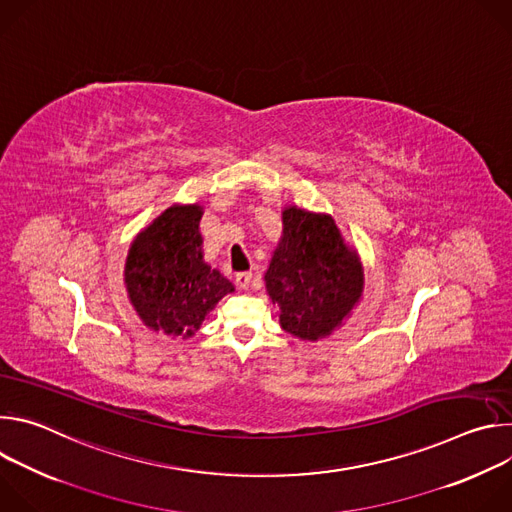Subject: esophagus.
<instances>
[{"label":"esophagus","mask_w":512,"mask_h":512,"mask_svg":"<svg viewBox=\"0 0 512 512\" xmlns=\"http://www.w3.org/2000/svg\"><path fill=\"white\" fill-rule=\"evenodd\" d=\"M235 283H237V287H241V289H249L251 283H253V273H251V271H241V273H237Z\"/></svg>","instance_id":"obj_1"}]
</instances>
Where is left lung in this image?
<instances>
[{
  "instance_id": "1",
  "label": "left lung",
  "mask_w": 512,
  "mask_h": 512,
  "mask_svg": "<svg viewBox=\"0 0 512 512\" xmlns=\"http://www.w3.org/2000/svg\"><path fill=\"white\" fill-rule=\"evenodd\" d=\"M283 235L265 273V287L279 306V324L291 336H330L358 304L364 271L330 214L287 206Z\"/></svg>"
}]
</instances>
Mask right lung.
I'll return each instance as SVG.
<instances>
[{"label":"right lung","mask_w":512,"mask_h":512,"mask_svg":"<svg viewBox=\"0 0 512 512\" xmlns=\"http://www.w3.org/2000/svg\"><path fill=\"white\" fill-rule=\"evenodd\" d=\"M202 208L174 204L129 247L125 287L141 322L168 336H194L233 283L202 259Z\"/></svg>","instance_id":"obj_1"}]
</instances>
